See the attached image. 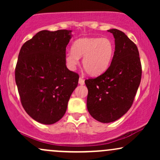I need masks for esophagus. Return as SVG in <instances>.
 <instances>
[{
    "mask_svg": "<svg viewBox=\"0 0 160 160\" xmlns=\"http://www.w3.org/2000/svg\"><path fill=\"white\" fill-rule=\"evenodd\" d=\"M79 83H80V85H83V84L85 83V82H84V80L82 79V77H80V79H79Z\"/></svg>",
    "mask_w": 160,
    "mask_h": 160,
    "instance_id": "obj_1",
    "label": "esophagus"
}]
</instances>
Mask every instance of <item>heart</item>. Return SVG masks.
Wrapping results in <instances>:
<instances>
[{
    "label": "heart",
    "instance_id": "heart-1",
    "mask_svg": "<svg viewBox=\"0 0 160 160\" xmlns=\"http://www.w3.org/2000/svg\"><path fill=\"white\" fill-rule=\"evenodd\" d=\"M114 55V45L106 38H84L77 40L72 45V51L65 56L70 68H74L82 57L84 70L91 76L104 72L111 65Z\"/></svg>",
    "mask_w": 160,
    "mask_h": 160
}]
</instances>
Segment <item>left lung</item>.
<instances>
[{
	"instance_id": "obj_1",
	"label": "left lung",
	"mask_w": 160,
	"mask_h": 160,
	"mask_svg": "<svg viewBox=\"0 0 160 160\" xmlns=\"http://www.w3.org/2000/svg\"><path fill=\"white\" fill-rule=\"evenodd\" d=\"M108 32L115 38L111 65L100 76L85 80L88 111L95 120L104 123L118 120L132 107L142 73L135 43L120 30Z\"/></svg>"
}]
</instances>
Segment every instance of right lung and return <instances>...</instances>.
Segmentation results:
<instances>
[{"instance_id": "obj_1", "label": "right lung", "mask_w": 160, "mask_h": 160, "mask_svg": "<svg viewBox=\"0 0 160 160\" xmlns=\"http://www.w3.org/2000/svg\"><path fill=\"white\" fill-rule=\"evenodd\" d=\"M71 31H40L22 45L15 79L22 105L40 123L50 125L65 115L79 75L66 67Z\"/></svg>"}]
</instances>
